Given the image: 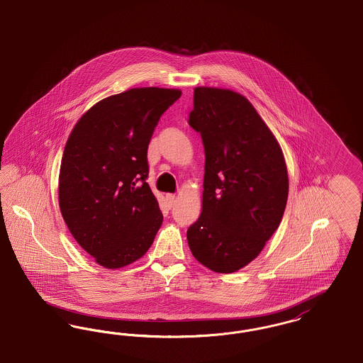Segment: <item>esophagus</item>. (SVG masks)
<instances>
[{
	"label": "esophagus",
	"instance_id": "1",
	"mask_svg": "<svg viewBox=\"0 0 363 363\" xmlns=\"http://www.w3.org/2000/svg\"><path fill=\"white\" fill-rule=\"evenodd\" d=\"M167 202H168V207H169V208H172L174 203H176V196L172 195V194H168V195H167Z\"/></svg>",
	"mask_w": 363,
	"mask_h": 363
}]
</instances>
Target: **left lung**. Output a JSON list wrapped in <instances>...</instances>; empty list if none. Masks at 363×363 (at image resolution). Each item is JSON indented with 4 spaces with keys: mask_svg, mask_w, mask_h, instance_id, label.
I'll return each mask as SVG.
<instances>
[{
    "mask_svg": "<svg viewBox=\"0 0 363 363\" xmlns=\"http://www.w3.org/2000/svg\"><path fill=\"white\" fill-rule=\"evenodd\" d=\"M189 126L205 146L202 213L187 230L194 257L230 274L262 252L278 229L289 195L281 146L240 94L199 86Z\"/></svg>",
    "mask_w": 363,
    "mask_h": 363,
    "instance_id": "8db88e82",
    "label": "left lung"
}]
</instances>
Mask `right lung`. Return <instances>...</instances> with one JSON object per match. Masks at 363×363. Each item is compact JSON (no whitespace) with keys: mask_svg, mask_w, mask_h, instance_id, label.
Instances as JSON below:
<instances>
[{"mask_svg":"<svg viewBox=\"0 0 363 363\" xmlns=\"http://www.w3.org/2000/svg\"><path fill=\"white\" fill-rule=\"evenodd\" d=\"M179 89L134 88L86 111L66 142L60 207L79 245L106 268L125 267L153 244L162 223L146 183L147 146Z\"/></svg>","mask_w":363,"mask_h":363,"instance_id":"add662e5","label":"right lung"}]
</instances>
